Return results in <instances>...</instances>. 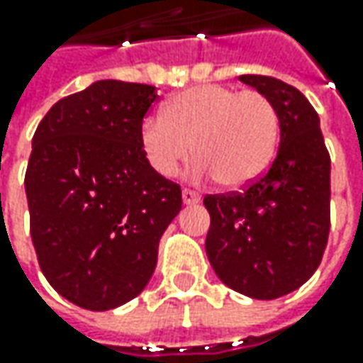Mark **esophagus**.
<instances>
[{
    "label": "esophagus",
    "mask_w": 363,
    "mask_h": 363,
    "mask_svg": "<svg viewBox=\"0 0 363 363\" xmlns=\"http://www.w3.org/2000/svg\"><path fill=\"white\" fill-rule=\"evenodd\" d=\"M182 200H184V203H198L200 202V200H202V196H200V194H198V191H194V189H184V191H182Z\"/></svg>",
    "instance_id": "1"
}]
</instances>
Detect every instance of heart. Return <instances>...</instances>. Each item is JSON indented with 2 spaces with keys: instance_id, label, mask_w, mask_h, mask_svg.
I'll list each match as a JSON object with an SVG mask.
<instances>
[{
  "instance_id": "heart-1",
  "label": "heart",
  "mask_w": 363,
  "mask_h": 363,
  "mask_svg": "<svg viewBox=\"0 0 363 363\" xmlns=\"http://www.w3.org/2000/svg\"><path fill=\"white\" fill-rule=\"evenodd\" d=\"M279 131L277 108L262 92L198 84L172 96L161 117L143 119L139 145L161 177H174L194 147L196 177L240 188L271 165Z\"/></svg>"
}]
</instances>
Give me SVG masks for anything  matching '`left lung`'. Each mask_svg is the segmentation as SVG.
I'll return each mask as SVG.
<instances>
[{
  "mask_svg": "<svg viewBox=\"0 0 363 363\" xmlns=\"http://www.w3.org/2000/svg\"><path fill=\"white\" fill-rule=\"evenodd\" d=\"M269 96L281 127L277 157L244 191L206 196V255L226 286L250 299L293 293L317 271L329 236V160L319 115L283 80L242 74Z\"/></svg>",
  "mask_w": 363,
  "mask_h": 363,
  "instance_id": "left-lung-1",
  "label": "left lung"
}]
</instances>
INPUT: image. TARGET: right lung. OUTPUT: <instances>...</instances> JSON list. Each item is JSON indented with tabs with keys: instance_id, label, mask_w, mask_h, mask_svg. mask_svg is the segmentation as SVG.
Instances as JSON below:
<instances>
[{
	"instance_id": "1",
	"label": "right lung",
	"mask_w": 363,
	"mask_h": 363,
	"mask_svg": "<svg viewBox=\"0 0 363 363\" xmlns=\"http://www.w3.org/2000/svg\"><path fill=\"white\" fill-rule=\"evenodd\" d=\"M155 86L96 80L40 121L26 172L40 269L64 299L108 311L135 299L157 264L182 189L147 163L139 127Z\"/></svg>"
}]
</instances>
